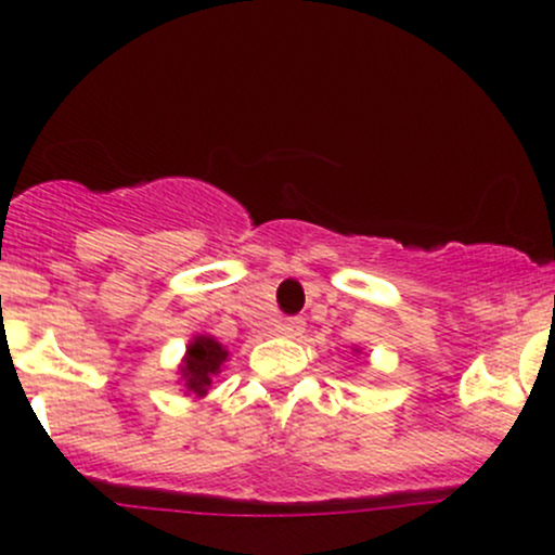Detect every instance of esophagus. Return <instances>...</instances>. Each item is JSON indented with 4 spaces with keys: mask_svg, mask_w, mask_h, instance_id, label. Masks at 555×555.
Returning <instances> with one entry per match:
<instances>
[{
    "mask_svg": "<svg viewBox=\"0 0 555 555\" xmlns=\"http://www.w3.org/2000/svg\"><path fill=\"white\" fill-rule=\"evenodd\" d=\"M276 331L282 336H286V339H295V336H299L305 331V321H302V318H282Z\"/></svg>",
    "mask_w": 555,
    "mask_h": 555,
    "instance_id": "34e87169",
    "label": "esophagus"
}]
</instances>
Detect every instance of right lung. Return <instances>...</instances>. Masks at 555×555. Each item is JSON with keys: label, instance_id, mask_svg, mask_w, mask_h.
Segmentation results:
<instances>
[{"label": "right lung", "instance_id": "right-lung-1", "mask_svg": "<svg viewBox=\"0 0 555 555\" xmlns=\"http://www.w3.org/2000/svg\"><path fill=\"white\" fill-rule=\"evenodd\" d=\"M227 358L229 352L214 339V336H195V339L188 344V352H184L180 365V375L188 393H193V397H206L208 388H211L214 375L221 373V365H224Z\"/></svg>", "mask_w": 555, "mask_h": 555}]
</instances>
